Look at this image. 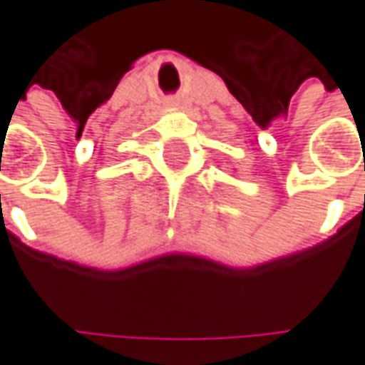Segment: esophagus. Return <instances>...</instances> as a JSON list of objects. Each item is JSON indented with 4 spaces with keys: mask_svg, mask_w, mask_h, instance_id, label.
<instances>
[{
    "mask_svg": "<svg viewBox=\"0 0 365 365\" xmlns=\"http://www.w3.org/2000/svg\"><path fill=\"white\" fill-rule=\"evenodd\" d=\"M170 106H176V102H170Z\"/></svg>",
    "mask_w": 365,
    "mask_h": 365,
    "instance_id": "obj_1",
    "label": "esophagus"
}]
</instances>
